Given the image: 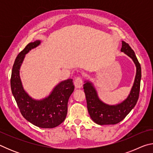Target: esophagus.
<instances>
[{"mask_svg":"<svg viewBox=\"0 0 153 153\" xmlns=\"http://www.w3.org/2000/svg\"><path fill=\"white\" fill-rule=\"evenodd\" d=\"M74 85L76 88H81L83 86V80L82 79V77H77L74 81Z\"/></svg>","mask_w":153,"mask_h":153,"instance_id":"obj_1","label":"esophagus"}]
</instances>
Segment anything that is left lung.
<instances>
[{"mask_svg": "<svg viewBox=\"0 0 153 153\" xmlns=\"http://www.w3.org/2000/svg\"><path fill=\"white\" fill-rule=\"evenodd\" d=\"M121 51L132 59L136 67L135 79L128 97L123 102L115 105H107L98 98L92 82L85 81L84 90L87 108L92 120L98 125H114L120 123L135 107L138 100L141 80V67L134 51L128 43L122 41Z\"/></svg>", "mask_w": 153, "mask_h": 153, "instance_id": "obj_1", "label": "left lung"}]
</instances>
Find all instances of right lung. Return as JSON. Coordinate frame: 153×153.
Here are the masks:
<instances>
[{"instance_id":"1","label":"right lung","mask_w":153,"mask_h":153,"mask_svg":"<svg viewBox=\"0 0 153 153\" xmlns=\"http://www.w3.org/2000/svg\"><path fill=\"white\" fill-rule=\"evenodd\" d=\"M40 40L30 42L17 55L13 66L11 88L20 112L25 120L41 128H53L65 120L67 103L74 90L73 79L62 81L47 97L33 99L25 91L19 76V69L25 55L40 45Z\"/></svg>"}]
</instances>
